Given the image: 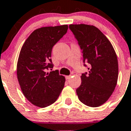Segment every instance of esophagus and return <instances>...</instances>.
Returning <instances> with one entry per match:
<instances>
[{
    "mask_svg": "<svg viewBox=\"0 0 131 131\" xmlns=\"http://www.w3.org/2000/svg\"><path fill=\"white\" fill-rule=\"evenodd\" d=\"M66 79H70L71 78V75H69V76H66L65 77Z\"/></svg>",
    "mask_w": 131,
    "mask_h": 131,
    "instance_id": "34e87169",
    "label": "esophagus"
}]
</instances>
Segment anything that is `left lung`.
<instances>
[{
	"instance_id": "1",
	"label": "left lung",
	"mask_w": 131,
	"mask_h": 131,
	"mask_svg": "<svg viewBox=\"0 0 131 131\" xmlns=\"http://www.w3.org/2000/svg\"><path fill=\"white\" fill-rule=\"evenodd\" d=\"M70 30L78 41L83 54L84 66L89 72L82 73L81 84L76 90L79 100L90 107L106 102L117 83V56L108 39L93 25H70Z\"/></svg>"
}]
</instances>
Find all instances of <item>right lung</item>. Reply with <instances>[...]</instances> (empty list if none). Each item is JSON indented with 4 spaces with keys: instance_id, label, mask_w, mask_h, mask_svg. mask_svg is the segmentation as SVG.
I'll return each mask as SVG.
<instances>
[{
    "instance_id": "right-lung-1",
    "label": "right lung",
    "mask_w": 131,
    "mask_h": 131,
    "mask_svg": "<svg viewBox=\"0 0 131 131\" xmlns=\"http://www.w3.org/2000/svg\"><path fill=\"white\" fill-rule=\"evenodd\" d=\"M68 25L44 27L34 31L25 40L18 58L17 74L23 95L35 106L45 108L55 102L65 78L52 70L53 46L67 34Z\"/></svg>"
}]
</instances>
